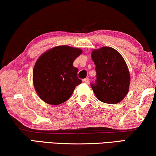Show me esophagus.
I'll use <instances>...</instances> for the list:
<instances>
[{"label": "esophagus", "instance_id": "esophagus-1", "mask_svg": "<svg viewBox=\"0 0 156 156\" xmlns=\"http://www.w3.org/2000/svg\"><path fill=\"white\" fill-rule=\"evenodd\" d=\"M83 82L85 83V84H89V79H88V78H85V79H84V80H83Z\"/></svg>", "mask_w": 156, "mask_h": 156}]
</instances>
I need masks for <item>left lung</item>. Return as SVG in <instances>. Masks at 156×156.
I'll list each match as a JSON object with an SVG mask.
<instances>
[{
    "label": "left lung",
    "instance_id": "8db88e82",
    "mask_svg": "<svg viewBox=\"0 0 156 156\" xmlns=\"http://www.w3.org/2000/svg\"><path fill=\"white\" fill-rule=\"evenodd\" d=\"M97 72L94 83H91L97 99L114 104L123 100L129 91L130 74L126 63L118 51L104 47L91 52Z\"/></svg>",
    "mask_w": 156,
    "mask_h": 156
}]
</instances>
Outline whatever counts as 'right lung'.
<instances>
[{
	"mask_svg": "<svg viewBox=\"0 0 156 156\" xmlns=\"http://www.w3.org/2000/svg\"><path fill=\"white\" fill-rule=\"evenodd\" d=\"M80 49L57 46L39 57L33 69L34 87L40 99L49 104L67 101L82 83L73 62L82 54Z\"/></svg>",
	"mask_w": 156,
	"mask_h": 156,
	"instance_id": "add662e5",
	"label": "right lung"
}]
</instances>
